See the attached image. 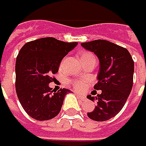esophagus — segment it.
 Returning <instances> with one entry per match:
<instances>
[{"label": "esophagus", "mask_w": 146, "mask_h": 146, "mask_svg": "<svg viewBox=\"0 0 146 146\" xmlns=\"http://www.w3.org/2000/svg\"><path fill=\"white\" fill-rule=\"evenodd\" d=\"M76 94L77 97L79 98H80L81 100H85V96H84V95H82L80 94H78V93H76Z\"/></svg>", "instance_id": "obj_1"}]
</instances>
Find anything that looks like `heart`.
Segmentation results:
<instances>
[{"label": "heart", "mask_w": 146, "mask_h": 146, "mask_svg": "<svg viewBox=\"0 0 146 146\" xmlns=\"http://www.w3.org/2000/svg\"><path fill=\"white\" fill-rule=\"evenodd\" d=\"M94 56V55L92 54V53H90V52H86L82 53L80 58H81V60L83 61L85 58L90 57V56ZM70 84L73 86V88H74L76 90H78V91H82V90H84L87 88L86 81H85V80H70Z\"/></svg>", "instance_id": "obj_1"}]
</instances>
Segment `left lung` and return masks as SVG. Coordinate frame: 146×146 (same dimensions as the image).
I'll return each instance as SVG.
<instances>
[{"mask_svg":"<svg viewBox=\"0 0 146 146\" xmlns=\"http://www.w3.org/2000/svg\"><path fill=\"white\" fill-rule=\"evenodd\" d=\"M81 46L91 51L99 60L98 83L95 90H102L97 96L88 95L96 100V107L88 117L94 121H104L115 117L125 105L133 85L134 62L127 48L109 41L98 39L82 42ZM92 92L93 95L97 91Z\"/></svg>","mask_w":146,"mask_h":146,"instance_id":"1","label":"left lung"}]
</instances>
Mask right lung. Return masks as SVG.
Listing matches in <instances>:
<instances>
[{
  "label": "right lung",
  "instance_id": "right-lung-1",
  "mask_svg": "<svg viewBox=\"0 0 146 146\" xmlns=\"http://www.w3.org/2000/svg\"><path fill=\"white\" fill-rule=\"evenodd\" d=\"M78 42H66L54 38H42L25 43L15 63V89L21 106L35 120L46 121L60 113L66 94L70 90H52V82L62 58Z\"/></svg>",
  "mask_w": 146,
  "mask_h": 146
}]
</instances>
